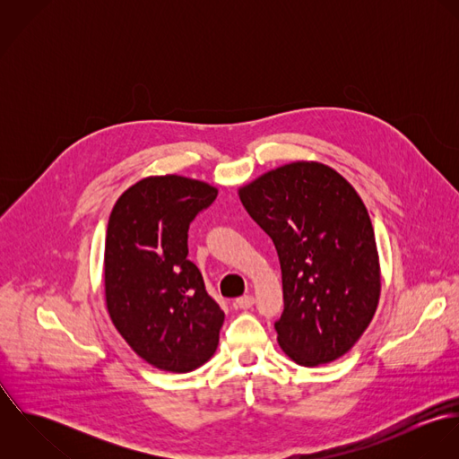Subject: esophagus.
<instances>
[{
  "label": "esophagus",
  "instance_id": "obj_1",
  "mask_svg": "<svg viewBox=\"0 0 459 459\" xmlns=\"http://www.w3.org/2000/svg\"><path fill=\"white\" fill-rule=\"evenodd\" d=\"M235 304H237L240 309H249V307H253V304H255V297H253V295H244V297L237 299Z\"/></svg>",
  "mask_w": 459,
  "mask_h": 459
}]
</instances>
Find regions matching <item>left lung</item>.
<instances>
[{
	"label": "left lung",
	"mask_w": 459,
	"mask_h": 459,
	"mask_svg": "<svg viewBox=\"0 0 459 459\" xmlns=\"http://www.w3.org/2000/svg\"><path fill=\"white\" fill-rule=\"evenodd\" d=\"M238 195L281 263L284 309L273 327L282 351L307 368L339 359L368 328L380 297L377 240L362 199L318 162L268 171Z\"/></svg>",
	"instance_id": "8db88e82"
}]
</instances>
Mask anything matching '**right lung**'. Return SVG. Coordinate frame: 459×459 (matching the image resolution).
Masks as SVG:
<instances>
[{
  "label": "right lung",
  "mask_w": 459,
  "mask_h": 459,
  "mask_svg": "<svg viewBox=\"0 0 459 459\" xmlns=\"http://www.w3.org/2000/svg\"><path fill=\"white\" fill-rule=\"evenodd\" d=\"M217 189L186 177H150L118 197L108 222L104 281L109 316L148 364L171 373L217 350L224 313L187 260L189 226Z\"/></svg>",
  "instance_id": "add662e5"
}]
</instances>
